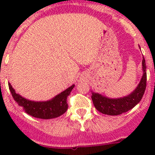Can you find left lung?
Here are the masks:
<instances>
[{"label":"left lung","instance_id":"left-lung-1","mask_svg":"<svg viewBox=\"0 0 155 155\" xmlns=\"http://www.w3.org/2000/svg\"><path fill=\"white\" fill-rule=\"evenodd\" d=\"M143 66V76L137 88L127 96L120 98H109L102 96L98 93L92 92L91 99L94 107L100 113L109 116H117L127 111L137 105L141 100L144 94L147 85V72H146V63L143 57L142 61Z\"/></svg>","mask_w":155,"mask_h":155}]
</instances>
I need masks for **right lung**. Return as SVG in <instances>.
<instances>
[{"mask_svg": "<svg viewBox=\"0 0 155 155\" xmlns=\"http://www.w3.org/2000/svg\"><path fill=\"white\" fill-rule=\"evenodd\" d=\"M9 89L14 99L20 106H22L25 112L30 116L35 118L49 120V119L57 118L64 114L68 110V105L67 102L68 95L74 87V84L57 94L51 100L46 102H34L21 97L17 94L14 90L11 84H8Z\"/></svg>", "mask_w": 155, "mask_h": 155, "instance_id": "add662e5", "label": "right lung"}]
</instances>
